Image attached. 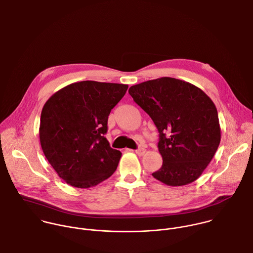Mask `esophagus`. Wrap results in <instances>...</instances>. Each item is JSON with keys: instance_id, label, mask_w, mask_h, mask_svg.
Masks as SVG:
<instances>
[{"instance_id": "34e87169", "label": "esophagus", "mask_w": 253, "mask_h": 253, "mask_svg": "<svg viewBox=\"0 0 253 253\" xmlns=\"http://www.w3.org/2000/svg\"><path fill=\"white\" fill-rule=\"evenodd\" d=\"M135 153L138 154V155H143V154L145 153V148L139 147V148H137V149L135 150Z\"/></svg>"}]
</instances>
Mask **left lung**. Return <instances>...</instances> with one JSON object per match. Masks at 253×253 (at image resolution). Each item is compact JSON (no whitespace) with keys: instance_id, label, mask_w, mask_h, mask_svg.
<instances>
[{"instance_id":"left-lung-1","label":"left lung","mask_w":253,"mask_h":253,"mask_svg":"<svg viewBox=\"0 0 253 253\" xmlns=\"http://www.w3.org/2000/svg\"><path fill=\"white\" fill-rule=\"evenodd\" d=\"M159 132L162 166L152 176L168 186L197 180L220 142L217 111L198 87L170 77L149 80L128 90Z\"/></svg>"}]
</instances>
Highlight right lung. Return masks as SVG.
<instances>
[{"mask_svg": "<svg viewBox=\"0 0 253 253\" xmlns=\"http://www.w3.org/2000/svg\"><path fill=\"white\" fill-rule=\"evenodd\" d=\"M128 86L82 81L52 95L42 108V151L67 184L81 189L98 185L116 171L122 153L105 137L112 109Z\"/></svg>", "mask_w": 253, "mask_h": 253, "instance_id": "right-lung-1", "label": "right lung"}]
</instances>
